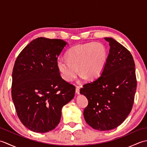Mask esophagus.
<instances>
[{"label": "esophagus", "instance_id": "esophagus-1", "mask_svg": "<svg viewBox=\"0 0 147 147\" xmlns=\"http://www.w3.org/2000/svg\"><path fill=\"white\" fill-rule=\"evenodd\" d=\"M80 88L79 86L76 87V94H78V95L80 94Z\"/></svg>", "mask_w": 147, "mask_h": 147}]
</instances>
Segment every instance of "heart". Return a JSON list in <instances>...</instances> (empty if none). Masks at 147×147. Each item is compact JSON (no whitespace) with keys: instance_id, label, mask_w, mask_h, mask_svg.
Wrapping results in <instances>:
<instances>
[{"instance_id":"b5f03b06","label":"heart","mask_w":147,"mask_h":147,"mask_svg":"<svg viewBox=\"0 0 147 147\" xmlns=\"http://www.w3.org/2000/svg\"><path fill=\"white\" fill-rule=\"evenodd\" d=\"M67 60L59 59L57 67L62 79L71 82L78 74L82 78L95 80L100 76L107 63L108 51L102 43L88 42L76 45L68 50Z\"/></svg>"}]
</instances>
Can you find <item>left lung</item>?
Here are the masks:
<instances>
[{"instance_id":"left-lung-1","label":"left lung","mask_w":147,"mask_h":147,"mask_svg":"<svg viewBox=\"0 0 147 147\" xmlns=\"http://www.w3.org/2000/svg\"><path fill=\"white\" fill-rule=\"evenodd\" d=\"M104 39L110 45L104 69L98 78L80 90L88 101L84 118L89 126L99 131L114 129L128 116L137 83L135 62L129 51L114 38Z\"/></svg>"}]
</instances>
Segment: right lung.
<instances>
[{
	"mask_svg": "<svg viewBox=\"0 0 147 147\" xmlns=\"http://www.w3.org/2000/svg\"><path fill=\"white\" fill-rule=\"evenodd\" d=\"M68 45L61 39L39 37L21 52L12 71V98L23 125L47 133L58 125L62 108L74 98L75 86L62 78L57 57Z\"/></svg>",
	"mask_w": 147,
	"mask_h": 147,
	"instance_id": "right-lung-1",
	"label": "right lung"
}]
</instances>
